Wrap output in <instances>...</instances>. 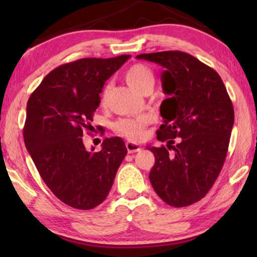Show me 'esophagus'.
<instances>
[{"instance_id": "esophagus-1", "label": "esophagus", "mask_w": 257, "mask_h": 257, "mask_svg": "<svg viewBox=\"0 0 257 257\" xmlns=\"http://www.w3.org/2000/svg\"><path fill=\"white\" fill-rule=\"evenodd\" d=\"M126 149H127L130 153H135V152H139V151L142 150V146H140L139 144H137V143L127 142V143H126Z\"/></svg>"}]
</instances>
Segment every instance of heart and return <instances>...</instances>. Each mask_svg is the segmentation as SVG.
<instances>
[{
    "label": "heart",
    "mask_w": 257,
    "mask_h": 257,
    "mask_svg": "<svg viewBox=\"0 0 257 257\" xmlns=\"http://www.w3.org/2000/svg\"><path fill=\"white\" fill-rule=\"evenodd\" d=\"M125 79L133 90L142 92L145 87L154 85V75L152 70L143 64H136L125 72ZM103 94V98L105 97ZM151 122L149 115H139L133 118H124L115 122L114 127L121 136L128 139H138L143 136L144 128Z\"/></svg>",
    "instance_id": "obj_1"
}]
</instances>
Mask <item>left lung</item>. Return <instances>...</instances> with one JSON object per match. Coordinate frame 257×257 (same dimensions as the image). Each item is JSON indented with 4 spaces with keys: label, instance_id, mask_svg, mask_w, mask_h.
I'll return each instance as SVG.
<instances>
[{
    "label": "left lung",
    "instance_id": "left-lung-1",
    "mask_svg": "<svg viewBox=\"0 0 257 257\" xmlns=\"http://www.w3.org/2000/svg\"><path fill=\"white\" fill-rule=\"evenodd\" d=\"M138 59L165 68L160 105L164 124L157 139L167 145L150 147L156 163L150 181L159 198L186 207L206 196L226 160L234 107L215 70L182 51L142 54Z\"/></svg>",
    "mask_w": 257,
    "mask_h": 257
}]
</instances>
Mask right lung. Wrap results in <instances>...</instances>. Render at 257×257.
Segmentation results:
<instances>
[{"mask_svg":"<svg viewBox=\"0 0 257 257\" xmlns=\"http://www.w3.org/2000/svg\"><path fill=\"white\" fill-rule=\"evenodd\" d=\"M128 55L82 58L49 72L27 104L24 143L41 178L65 205L92 209L106 199L127 150L119 137L105 138L99 152L83 144L104 84Z\"/></svg>","mask_w":257,"mask_h":257,"instance_id":"obj_1","label":"right lung"}]
</instances>
